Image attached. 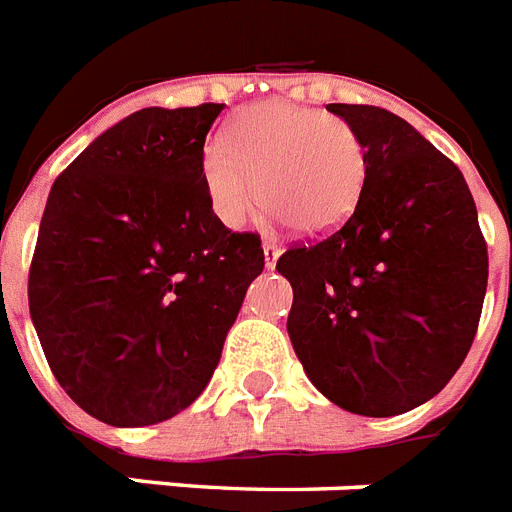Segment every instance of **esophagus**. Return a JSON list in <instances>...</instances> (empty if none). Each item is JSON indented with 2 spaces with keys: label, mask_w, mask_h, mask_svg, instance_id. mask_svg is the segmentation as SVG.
<instances>
[{
  "label": "esophagus",
  "mask_w": 512,
  "mask_h": 512,
  "mask_svg": "<svg viewBox=\"0 0 512 512\" xmlns=\"http://www.w3.org/2000/svg\"><path fill=\"white\" fill-rule=\"evenodd\" d=\"M263 252H265V268H268V270L276 268V260H278V255H281V247H278L276 242H270V239H265V242H263Z\"/></svg>",
  "instance_id": "1"
}]
</instances>
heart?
Listing matches in <instances>:
<instances>
[{
  "label": "heart",
  "instance_id": "b5f03b06",
  "mask_svg": "<svg viewBox=\"0 0 512 512\" xmlns=\"http://www.w3.org/2000/svg\"><path fill=\"white\" fill-rule=\"evenodd\" d=\"M202 176L226 226H244L268 202L302 234H326L355 210L368 155L347 120L313 107L263 102L236 115L226 141L207 144Z\"/></svg>",
  "mask_w": 512,
  "mask_h": 512
}]
</instances>
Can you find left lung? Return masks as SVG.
<instances>
[{"instance_id": "left-lung-1", "label": "left lung", "mask_w": 512, "mask_h": 512, "mask_svg": "<svg viewBox=\"0 0 512 512\" xmlns=\"http://www.w3.org/2000/svg\"><path fill=\"white\" fill-rule=\"evenodd\" d=\"M328 110L363 139L368 178L342 226L278 257L294 292L286 328L323 397L389 418L431 400L463 365L489 257L450 157L384 107Z\"/></svg>"}]
</instances>
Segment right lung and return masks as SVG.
Segmentation results:
<instances>
[{"label": "right lung", "mask_w": 512, "mask_h": 512, "mask_svg": "<svg viewBox=\"0 0 512 512\" xmlns=\"http://www.w3.org/2000/svg\"><path fill=\"white\" fill-rule=\"evenodd\" d=\"M223 107H144L49 191L31 321L70 400L110 426H152L197 400L263 273L260 236L220 223L202 176Z\"/></svg>", "instance_id": "obj_1"}]
</instances>
